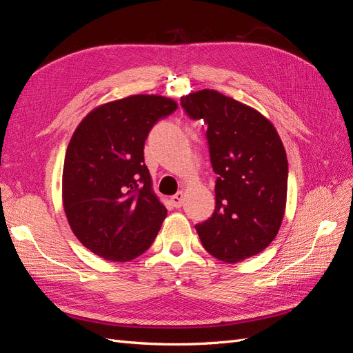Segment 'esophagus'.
<instances>
[{"label": "esophagus", "mask_w": 353, "mask_h": 353, "mask_svg": "<svg viewBox=\"0 0 353 353\" xmlns=\"http://www.w3.org/2000/svg\"><path fill=\"white\" fill-rule=\"evenodd\" d=\"M170 203H172L174 208H176V209L183 206V203H184V193H183V191H178L175 196L170 197Z\"/></svg>", "instance_id": "1"}]
</instances>
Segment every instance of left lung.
Instances as JSON below:
<instances>
[{
    "label": "left lung",
    "mask_w": 353,
    "mask_h": 353,
    "mask_svg": "<svg viewBox=\"0 0 353 353\" xmlns=\"http://www.w3.org/2000/svg\"><path fill=\"white\" fill-rule=\"evenodd\" d=\"M206 138L215 183V210L197 223L205 248L216 259L236 263L268 248L281 227L288 165L274 125L258 110L215 90L181 99Z\"/></svg>",
    "instance_id": "obj_1"
}]
</instances>
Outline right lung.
<instances>
[{"mask_svg": "<svg viewBox=\"0 0 353 353\" xmlns=\"http://www.w3.org/2000/svg\"><path fill=\"white\" fill-rule=\"evenodd\" d=\"M178 104L138 94L99 105L73 132L63 166V206L74 236L105 261L143 254L166 218L144 163L152 128Z\"/></svg>", "mask_w": 353, "mask_h": 353, "instance_id": "add662e5", "label": "right lung"}]
</instances>
